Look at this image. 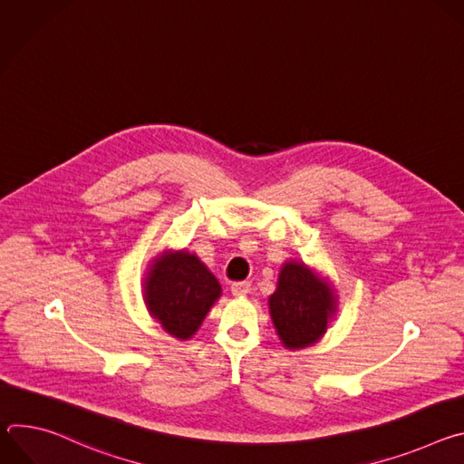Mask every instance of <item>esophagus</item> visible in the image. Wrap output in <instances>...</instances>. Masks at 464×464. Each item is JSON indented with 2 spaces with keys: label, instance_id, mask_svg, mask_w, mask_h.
I'll return each instance as SVG.
<instances>
[{
  "label": "esophagus",
  "instance_id": "1",
  "mask_svg": "<svg viewBox=\"0 0 464 464\" xmlns=\"http://www.w3.org/2000/svg\"><path fill=\"white\" fill-rule=\"evenodd\" d=\"M249 283H246V281H240V283H233L231 285V294L233 295H237V297H240V295H246L247 292H249Z\"/></svg>",
  "mask_w": 464,
  "mask_h": 464
}]
</instances>
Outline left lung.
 I'll return each mask as SVG.
<instances>
[{
  "label": "left lung",
  "mask_w": 464,
  "mask_h": 464,
  "mask_svg": "<svg viewBox=\"0 0 464 464\" xmlns=\"http://www.w3.org/2000/svg\"><path fill=\"white\" fill-rule=\"evenodd\" d=\"M268 304L281 343L297 351L323 338L328 321L338 312V295L333 285L314 274L304 262L288 260L283 264Z\"/></svg>",
  "instance_id": "left-lung-1"
}]
</instances>
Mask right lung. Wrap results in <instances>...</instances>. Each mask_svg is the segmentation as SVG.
Wrapping results in <instances>:
<instances>
[{
	"instance_id": "obj_1",
	"label": "right lung",
	"mask_w": 464,
	"mask_h": 464,
	"mask_svg": "<svg viewBox=\"0 0 464 464\" xmlns=\"http://www.w3.org/2000/svg\"><path fill=\"white\" fill-rule=\"evenodd\" d=\"M222 295L218 279L187 249L163 251L149 266L143 299L167 334L188 340Z\"/></svg>"
}]
</instances>
